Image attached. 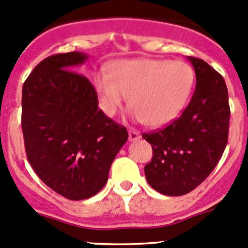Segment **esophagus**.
I'll list each match as a JSON object with an SVG mask.
<instances>
[{
  "label": "esophagus",
  "instance_id": "obj_1",
  "mask_svg": "<svg viewBox=\"0 0 248 248\" xmlns=\"http://www.w3.org/2000/svg\"><path fill=\"white\" fill-rule=\"evenodd\" d=\"M140 138V134L135 130H129V140L130 141H135Z\"/></svg>",
  "mask_w": 248,
  "mask_h": 248
}]
</instances>
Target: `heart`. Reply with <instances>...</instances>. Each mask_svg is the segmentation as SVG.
<instances>
[{"instance_id":"1","label":"heart","mask_w":248,"mask_h":248,"mask_svg":"<svg viewBox=\"0 0 248 248\" xmlns=\"http://www.w3.org/2000/svg\"><path fill=\"white\" fill-rule=\"evenodd\" d=\"M108 77L94 81L104 112L114 115L129 97L136 119L151 128L169 124L187 104L194 74L183 61L131 59L110 63Z\"/></svg>"}]
</instances>
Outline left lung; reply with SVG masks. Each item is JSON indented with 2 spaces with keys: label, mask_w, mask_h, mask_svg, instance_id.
Listing matches in <instances>:
<instances>
[{
  "label": "left lung",
  "mask_w": 248,
  "mask_h": 248,
  "mask_svg": "<svg viewBox=\"0 0 248 248\" xmlns=\"http://www.w3.org/2000/svg\"><path fill=\"white\" fill-rule=\"evenodd\" d=\"M197 83L181 117L154 133L142 134L152 146L145 176L165 195L192 192L212 173L228 144L230 107L226 83L202 59L188 56Z\"/></svg>",
  "instance_id": "obj_1"
}]
</instances>
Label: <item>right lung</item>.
<instances>
[{"label": "right lung", "instance_id": "add662e5", "mask_svg": "<svg viewBox=\"0 0 248 248\" xmlns=\"http://www.w3.org/2000/svg\"><path fill=\"white\" fill-rule=\"evenodd\" d=\"M87 54H56L35 66L22 90V130L35 173L71 201L93 197L106 186L113 160L128 140L124 126L98 109V97L74 71Z\"/></svg>", "mask_w": 248, "mask_h": 248}]
</instances>
